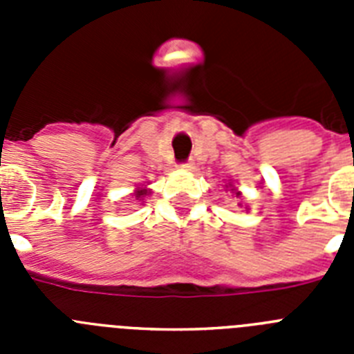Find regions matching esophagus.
Returning <instances> with one entry per match:
<instances>
[{"label": "esophagus", "mask_w": 354, "mask_h": 354, "mask_svg": "<svg viewBox=\"0 0 354 354\" xmlns=\"http://www.w3.org/2000/svg\"><path fill=\"white\" fill-rule=\"evenodd\" d=\"M179 167L184 168V170H193L195 168V162L189 159V161H184V162H179Z\"/></svg>", "instance_id": "esophagus-1"}]
</instances>
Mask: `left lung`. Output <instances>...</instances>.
<instances>
[{"mask_svg": "<svg viewBox=\"0 0 354 354\" xmlns=\"http://www.w3.org/2000/svg\"><path fill=\"white\" fill-rule=\"evenodd\" d=\"M236 196H239V193H236Z\"/></svg>", "mask_w": 354, "mask_h": 354, "instance_id": "obj_1", "label": "left lung"}]
</instances>
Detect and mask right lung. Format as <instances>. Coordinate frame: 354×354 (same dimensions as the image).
Returning <instances> with one entry per match:
<instances>
[{
    "label": "right lung",
    "mask_w": 354,
    "mask_h": 354,
    "mask_svg": "<svg viewBox=\"0 0 354 354\" xmlns=\"http://www.w3.org/2000/svg\"><path fill=\"white\" fill-rule=\"evenodd\" d=\"M147 193H149V192H147V189H138V192L134 193V195H136V200H142L143 196L147 195Z\"/></svg>",
    "instance_id": "1"
}]
</instances>
